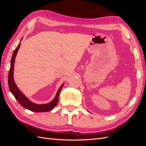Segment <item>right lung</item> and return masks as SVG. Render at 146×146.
Wrapping results in <instances>:
<instances>
[{
	"label": "right lung",
	"mask_w": 146,
	"mask_h": 146,
	"mask_svg": "<svg viewBox=\"0 0 146 146\" xmlns=\"http://www.w3.org/2000/svg\"><path fill=\"white\" fill-rule=\"evenodd\" d=\"M20 46H21V43L19 44V45L17 46L16 49L14 50V52H13V56L11 60L10 69L9 70V74H8V86H9L10 91L13 94V95L15 96L16 99L18 101V102L21 104V105L23 106V107H25V108L30 110V111H35V112L49 111L54 108L57 105V104H58L60 92L61 90V88H62V87L63 86L64 84L61 85V86L59 88L58 91L56 92L55 99L52 102H50V103L46 104H36L30 101L18 89V88L17 87L16 85L15 84L14 79H13V70H14L15 57L17 55V51L19 50Z\"/></svg>",
	"instance_id": "right-lung-1"
}]
</instances>
